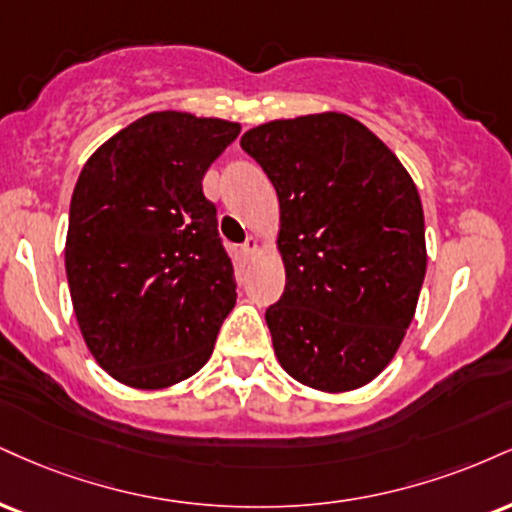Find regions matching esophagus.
<instances>
[{
	"instance_id": "esophagus-1",
	"label": "esophagus",
	"mask_w": 512,
	"mask_h": 512,
	"mask_svg": "<svg viewBox=\"0 0 512 512\" xmlns=\"http://www.w3.org/2000/svg\"><path fill=\"white\" fill-rule=\"evenodd\" d=\"M257 248H260V243H257V238L250 236L243 245H240V252H243V257H252L257 252Z\"/></svg>"
}]
</instances>
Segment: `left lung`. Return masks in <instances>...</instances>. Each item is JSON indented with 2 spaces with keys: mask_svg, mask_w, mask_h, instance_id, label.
<instances>
[{
  "mask_svg": "<svg viewBox=\"0 0 512 512\" xmlns=\"http://www.w3.org/2000/svg\"><path fill=\"white\" fill-rule=\"evenodd\" d=\"M240 147L281 205L286 288L264 315L281 367L319 391L365 386L396 355L427 272L415 183L348 114L262 123Z\"/></svg>",
  "mask_w": 512,
  "mask_h": 512,
  "instance_id": "8db88e82",
  "label": "left lung"
}]
</instances>
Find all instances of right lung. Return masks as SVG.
I'll return each mask as SVG.
<instances>
[{
  "label": "right lung",
  "mask_w": 512,
  "mask_h": 512,
  "mask_svg": "<svg viewBox=\"0 0 512 512\" xmlns=\"http://www.w3.org/2000/svg\"><path fill=\"white\" fill-rule=\"evenodd\" d=\"M238 123L155 112L107 140L80 171L66 276L90 353L114 379L164 389L209 360L236 303V274L202 193Z\"/></svg>",
  "instance_id": "obj_1"
}]
</instances>
